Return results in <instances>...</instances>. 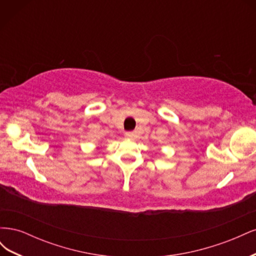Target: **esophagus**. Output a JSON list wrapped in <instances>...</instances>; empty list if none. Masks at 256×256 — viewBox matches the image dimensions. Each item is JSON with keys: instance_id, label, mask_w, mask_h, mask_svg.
Returning a JSON list of instances; mask_svg holds the SVG:
<instances>
[{"instance_id": "obj_1", "label": "esophagus", "mask_w": 256, "mask_h": 256, "mask_svg": "<svg viewBox=\"0 0 256 256\" xmlns=\"http://www.w3.org/2000/svg\"><path fill=\"white\" fill-rule=\"evenodd\" d=\"M126 136H127V138H132L136 136V134L134 132V131H127V132H126Z\"/></svg>"}]
</instances>
